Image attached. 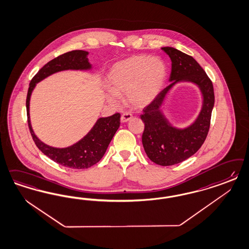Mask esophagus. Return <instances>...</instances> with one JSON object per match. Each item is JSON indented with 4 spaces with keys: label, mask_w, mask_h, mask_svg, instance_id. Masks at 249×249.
<instances>
[{
    "label": "esophagus",
    "mask_w": 249,
    "mask_h": 249,
    "mask_svg": "<svg viewBox=\"0 0 249 249\" xmlns=\"http://www.w3.org/2000/svg\"><path fill=\"white\" fill-rule=\"evenodd\" d=\"M132 117H133V115H132L131 113H129V112H124V113L122 114V116H121V122H122V123L128 122Z\"/></svg>",
    "instance_id": "34e87169"
}]
</instances>
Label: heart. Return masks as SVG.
Wrapping results in <instances>:
<instances>
[{
  "label": "heart",
  "instance_id": "1",
  "mask_svg": "<svg viewBox=\"0 0 249 249\" xmlns=\"http://www.w3.org/2000/svg\"><path fill=\"white\" fill-rule=\"evenodd\" d=\"M167 67L159 57L134 56L113 65L108 75L107 95L110 104H119L117 96L125 95L126 102L136 108L149 105L167 79Z\"/></svg>",
  "mask_w": 249,
  "mask_h": 249
}]
</instances>
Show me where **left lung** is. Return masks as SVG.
I'll list each match as a JSON object with an SVG mask.
<instances>
[{
    "mask_svg": "<svg viewBox=\"0 0 249 249\" xmlns=\"http://www.w3.org/2000/svg\"><path fill=\"white\" fill-rule=\"evenodd\" d=\"M171 59V73L168 87L162 89L141 114L144 129L142 143L150 160L160 166L180 163L197 152L208 135L212 111L214 105L213 82L200 64L176 48H162ZM178 81H191L201 89L204 105L200 115L192 126L185 129L171 127L160 112L165 94Z\"/></svg>",
    "mask_w": 249,
    "mask_h": 249,
    "instance_id": "1",
    "label": "left lung"
}]
</instances>
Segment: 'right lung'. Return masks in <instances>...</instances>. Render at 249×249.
I'll list each match as a JSON object with an SVG mask.
<instances>
[{
  "label": "right lung",
  "mask_w": 249,
  "mask_h": 249,
  "mask_svg": "<svg viewBox=\"0 0 249 249\" xmlns=\"http://www.w3.org/2000/svg\"><path fill=\"white\" fill-rule=\"evenodd\" d=\"M87 55L88 52L86 51L73 50L50 60L33 77L26 96L27 123L35 144L50 160L70 169H88L101 160L112 137L120 126V113L100 118L88 135L78 143L66 148H56L44 144L34 134L29 116V101L36 84L49 75L65 70L90 69Z\"/></svg>",
  "instance_id": "add662e5"
}]
</instances>
